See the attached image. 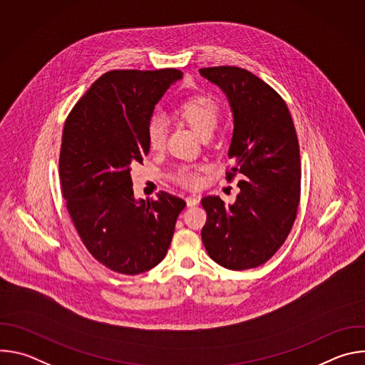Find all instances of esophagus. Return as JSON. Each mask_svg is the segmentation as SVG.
Segmentation results:
<instances>
[{
	"label": "esophagus",
	"mask_w": 365,
	"mask_h": 365,
	"mask_svg": "<svg viewBox=\"0 0 365 365\" xmlns=\"http://www.w3.org/2000/svg\"><path fill=\"white\" fill-rule=\"evenodd\" d=\"M199 200H200V197L199 196H187L186 197V205L187 206H195V205H197L199 203Z\"/></svg>",
	"instance_id": "34e87169"
}]
</instances>
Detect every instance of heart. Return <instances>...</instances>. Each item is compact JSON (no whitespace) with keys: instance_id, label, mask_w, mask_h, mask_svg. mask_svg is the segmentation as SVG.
Listing matches in <instances>:
<instances>
[{"instance_id":"b5f03b06","label":"heart","mask_w":365,"mask_h":365,"mask_svg":"<svg viewBox=\"0 0 365 365\" xmlns=\"http://www.w3.org/2000/svg\"><path fill=\"white\" fill-rule=\"evenodd\" d=\"M176 114L190 125L200 137H210L217 128L221 117L220 103L207 95H193L176 108ZM147 143L153 151H160L166 145L168 124L162 115H153L147 123ZM200 168L180 169L175 180L185 187H196L200 183Z\"/></svg>"}]
</instances>
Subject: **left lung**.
<instances>
[{
    "label": "left lung",
    "mask_w": 365,
    "mask_h": 365,
    "mask_svg": "<svg viewBox=\"0 0 365 365\" xmlns=\"http://www.w3.org/2000/svg\"><path fill=\"white\" fill-rule=\"evenodd\" d=\"M200 75L228 96L234 114L227 180L240 193L225 206L202 197V241L210 257L230 270L264 264L283 245L300 202V151L284 99L264 81L237 66L202 68Z\"/></svg>",
    "instance_id": "1"
}]
</instances>
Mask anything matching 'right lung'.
I'll use <instances>...</instances> for the list:
<instances>
[{"mask_svg":"<svg viewBox=\"0 0 365 365\" xmlns=\"http://www.w3.org/2000/svg\"><path fill=\"white\" fill-rule=\"evenodd\" d=\"M178 69L110 71L69 113L59 155L66 210L91 255L121 274H140L166 257L186 202L168 192L135 200L131 168L148 154L147 123Z\"/></svg>","mask_w":365,"mask_h":365,"instance_id":"right-lung-1","label":"right lung"}]
</instances>
